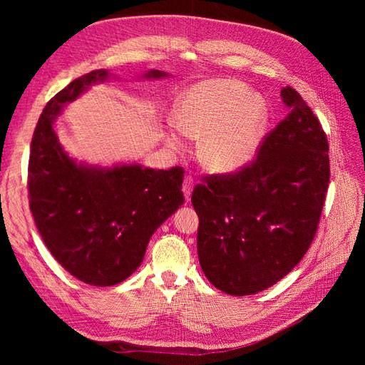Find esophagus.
I'll list each match as a JSON object with an SVG mask.
<instances>
[{"mask_svg":"<svg viewBox=\"0 0 365 365\" xmlns=\"http://www.w3.org/2000/svg\"><path fill=\"white\" fill-rule=\"evenodd\" d=\"M192 190H193V180L192 178H185L184 184H182V192H184V196H185V201L187 202H190Z\"/></svg>","mask_w":365,"mask_h":365,"instance_id":"1","label":"esophagus"}]
</instances>
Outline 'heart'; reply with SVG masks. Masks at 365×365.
I'll list each match as a JSON object with an SVG mask.
<instances>
[{"instance_id": "1", "label": "heart", "mask_w": 365, "mask_h": 365, "mask_svg": "<svg viewBox=\"0 0 365 365\" xmlns=\"http://www.w3.org/2000/svg\"><path fill=\"white\" fill-rule=\"evenodd\" d=\"M269 120L264 98L231 79L205 81L187 90L175 103L176 128L165 141L184 149V135L202 138L200 155L207 169L230 175L256 157Z\"/></svg>"}]
</instances>
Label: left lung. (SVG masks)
Returning a JSON list of instances; mask_svg holds the SVG:
<instances>
[{
	"instance_id": "obj_1",
	"label": "left lung",
	"mask_w": 365,
	"mask_h": 365,
	"mask_svg": "<svg viewBox=\"0 0 365 365\" xmlns=\"http://www.w3.org/2000/svg\"><path fill=\"white\" fill-rule=\"evenodd\" d=\"M280 96L291 113L264 137L256 161L210 176L192 193L201 268L230 295L257 294L291 272L311 247L324 205V130L291 86Z\"/></svg>"
}]
</instances>
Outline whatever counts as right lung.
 <instances>
[{
  "label": "right lung",
  "instance_id": "1",
  "mask_svg": "<svg viewBox=\"0 0 365 365\" xmlns=\"http://www.w3.org/2000/svg\"><path fill=\"white\" fill-rule=\"evenodd\" d=\"M169 76L149 70L141 79ZM111 77V71L94 70L51 98L33 134L29 161L30 210L43 244L71 275L93 286L126 280L145 259L152 235L184 204L178 165L103 168L77 161L61 145L56 121L62 109Z\"/></svg>",
  "mask_w": 365,
  "mask_h": 365
}]
</instances>
